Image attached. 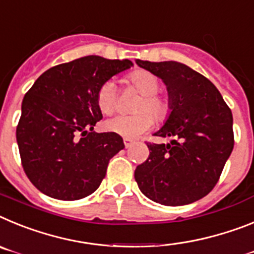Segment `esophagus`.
<instances>
[{
  "label": "esophagus",
  "instance_id": "34e87169",
  "mask_svg": "<svg viewBox=\"0 0 254 254\" xmlns=\"http://www.w3.org/2000/svg\"><path fill=\"white\" fill-rule=\"evenodd\" d=\"M133 144V140L131 139H127V138H125L124 139V145H125V148H129L130 145Z\"/></svg>",
  "mask_w": 254,
  "mask_h": 254
}]
</instances>
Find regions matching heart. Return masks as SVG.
<instances>
[{
  "label": "heart",
  "mask_w": 254,
  "mask_h": 254,
  "mask_svg": "<svg viewBox=\"0 0 254 254\" xmlns=\"http://www.w3.org/2000/svg\"><path fill=\"white\" fill-rule=\"evenodd\" d=\"M125 83L133 87L142 98L135 106L136 115H119L103 123L105 130L118 134L127 139H133L151 129L154 120L158 123L166 120L171 112V102L164 94L158 93L160 80L147 70H135L125 76ZM97 106L102 114L110 115L118 109L119 90L115 81L106 80L97 92Z\"/></svg>",
  "instance_id": "obj_1"
}]
</instances>
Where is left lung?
<instances>
[{
    "label": "left lung",
    "instance_id": "left-lung-1",
    "mask_svg": "<svg viewBox=\"0 0 254 254\" xmlns=\"http://www.w3.org/2000/svg\"><path fill=\"white\" fill-rule=\"evenodd\" d=\"M136 64L167 87L171 112L156 136L171 143H147L149 156L134 173L149 199L183 206L215 188L234 148L233 115L217 88L199 72L176 61Z\"/></svg>",
    "mask_w": 254,
    "mask_h": 254
}]
</instances>
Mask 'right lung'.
<instances>
[{
    "label": "right lung",
    "mask_w": 254,
    "mask_h": 254,
    "mask_svg": "<svg viewBox=\"0 0 254 254\" xmlns=\"http://www.w3.org/2000/svg\"><path fill=\"white\" fill-rule=\"evenodd\" d=\"M131 65L129 60L81 57L48 69L26 92L16 140L24 171L38 190L76 200L100 187L124 143L118 134L93 131L102 119L97 92Z\"/></svg>",
    "instance_id": "add662e5"
}]
</instances>
